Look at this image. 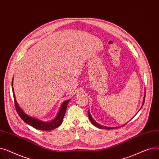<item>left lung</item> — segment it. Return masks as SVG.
<instances>
[{
    "instance_id": "8db88e82",
    "label": "left lung",
    "mask_w": 159,
    "mask_h": 159,
    "mask_svg": "<svg viewBox=\"0 0 159 159\" xmlns=\"http://www.w3.org/2000/svg\"><path fill=\"white\" fill-rule=\"evenodd\" d=\"M145 95H146V94L144 95V101H143V106L144 105V101H145ZM141 109V108H140ZM88 116H89V120L91 122V123H92L95 126H96V127H97V128H100V129H113L114 128H108V127H106V126H102V125H101L100 124H98V123H97L95 120H93V119L92 118V116H91V114L89 113V110H88Z\"/></svg>"
}]
</instances>
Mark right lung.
<instances>
[{"label": "right lung", "mask_w": 159, "mask_h": 159, "mask_svg": "<svg viewBox=\"0 0 159 159\" xmlns=\"http://www.w3.org/2000/svg\"><path fill=\"white\" fill-rule=\"evenodd\" d=\"M12 90H13V98H14V103L15 106V109L16 112L19 114L20 116V117L25 122L26 124L30 125L32 127L35 128V129H39V130H43V131H50V130H53L56 129L57 128L59 127L61 123L62 122L63 118L64 116V115L66 113V108L67 106H68V104L70 101V100L68 101H66L64 102L61 106V109L58 113V115L57 116V117L52 121L51 122H43L35 118H32L31 116H28L26 113H24L22 110H21L20 107L19 106L17 102H16V98L15 97L14 94V91H13V81H12Z\"/></svg>", "instance_id": "right-lung-1"}]
</instances>
